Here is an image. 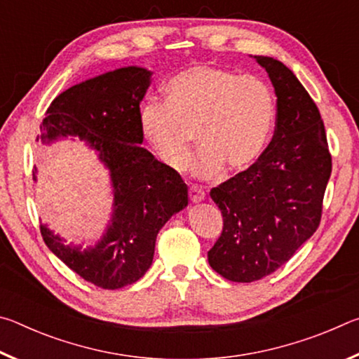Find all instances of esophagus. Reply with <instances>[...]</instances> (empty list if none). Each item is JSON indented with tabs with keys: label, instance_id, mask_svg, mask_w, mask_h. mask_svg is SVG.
I'll return each instance as SVG.
<instances>
[{
	"label": "esophagus",
	"instance_id": "1",
	"mask_svg": "<svg viewBox=\"0 0 359 359\" xmlns=\"http://www.w3.org/2000/svg\"><path fill=\"white\" fill-rule=\"evenodd\" d=\"M188 194H190V201L193 203V204H199V203H203L204 201V191H201L199 190V188H196V187H191L190 188V191H188Z\"/></svg>",
	"mask_w": 359,
	"mask_h": 359
}]
</instances>
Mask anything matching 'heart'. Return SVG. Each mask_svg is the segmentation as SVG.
Returning <instances> with one entry per match:
<instances>
[{"mask_svg":"<svg viewBox=\"0 0 359 359\" xmlns=\"http://www.w3.org/2000/svg\"><path fill=\"white\" fill-rule=\"evenodd\" d=\"M276 120L272 90L255 76L214 65H194L165 85V102L139 109V128L158 160L184 171L196 136L199 155L191 165L198 179H215L228 168L244 172L259 160Z\"/></svg>","mask_w":359,"mask_h":359,"instance_id":"1","label":"heart"}]
</instances>
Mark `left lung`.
<instances>
[{
    "mask_svg": "<svg viewBox=\"0 0 359 359\" xmlns=\"http://www.w3.org/2000/svg\"><path fill=\"white\" fill-rule=\"evenodd\" d=\"M277 96V126L259 160L212 188L223 215L208 252L212 269L231 282L272 274L317 231L331 155L318 107L282 62L255 55Z\"/></svg>",
    "mask_w": 359,
    "mask_h": 359,
    "instance_id": "1",
    "label": "left lung"
}]
</instances>
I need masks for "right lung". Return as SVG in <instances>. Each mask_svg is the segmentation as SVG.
<instances>
[{"instance_id": "right-lung-1", "label": "right lung", "mask_w": 359, "mask_h": 359, "mask_svg": "<svg viewBox=\"0 0 359 359\" xmlns=\"http://www.w3.org/2000/svg\"><path fill=\"white\" fill-rule=\"evenodd\" d=\"M150 79L151 71L125 66L72 85L52 101L36 139L44 147L79 139L107 171L112 215L95 244H68L41 223L48 250L104 290L123 288L149 271L160 229L188 205V187L179 172L141 147L139 104ZM36 174L34 166V182Z\"/></svg>"}]
</instances>
